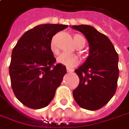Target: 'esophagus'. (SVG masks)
I'll return each mask as SVG.
<instances>
[{
	"label": "esophagus",
	"mask_w": 129,
	"mask_h": 129,
	"mask_svg": "<svg viewBox=\"0 0 129 129\" xmlns=\"http://www.w3.org/2000/svg\"><path fill=\"white\" fill-rule=\"evenodd\" d=\"M67 71L68 72H69V73H72V72H73V69H70V68H69V67H67Z\"/></svg>",
	"instance_id": "esophagus-1"
}]
</instances>
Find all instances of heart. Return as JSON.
Returning a JSON list of instances; mask_svg holds the SVG:
<instances>
[{"instance_id":"obj_1","label":"heart","mask_w":129,"mask_h":129,"mask_svg":"<svg viewBox=\"0 0 129 129\" xmlns=\"http://www.w3.org/2000/svg\"><path fill=\"white\" fill-rule=\"evenodd\" d=\"M73 41L78 48H83L85 46V43H86L85 38L79 34H75L73 36ZM50 48L53 53H58V49L56 48L55 41L53 39L51 41V44H50ZM57 61L61 64H64L68 66H73L77 64L78 61V58L76 55L73 54V53H63L58 57Z\"/></svg>"}]
</instances>
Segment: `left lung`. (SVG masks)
Listing matches in <instances>:
<instances>
[{"instance_id":"8db88e82","label":"left lung","mask_w":129,"mask_h":129,"mask_svg":"<svg viewBox=\"0 0 129 129\" xmlns=\"http://www.w3.org/2000/svg\"><path fill=\"white\" fill-rule=\"evenodd\" d=\"M71 28L82 33L89 45V56L75 70L80 81L73 91V98L80 107L95 111L106 104L116 91L118 53L109 38L93 26L79 25Z\"/></svg>"}]
</instances>
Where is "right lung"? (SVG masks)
<instances>
[{
    "mask_svg": "<svg viewBox=\"0 0 129 129\" xmlns=\"http://www.w3.org/2000/svg\"><path fill=\"white\" fill-rule=\"evenodd\" d=\"M67 27L37 25L26 31L13 49L9 66L12 89L16 98L30 109H42L49 104L66 73L65 66L55 65L50 44L53 36Z\"/></svg>",
    "mask_w": 129,
    "mask_h": 129,
    "instance_id": "1",
    "label": "right lung"
}]
</instances>
